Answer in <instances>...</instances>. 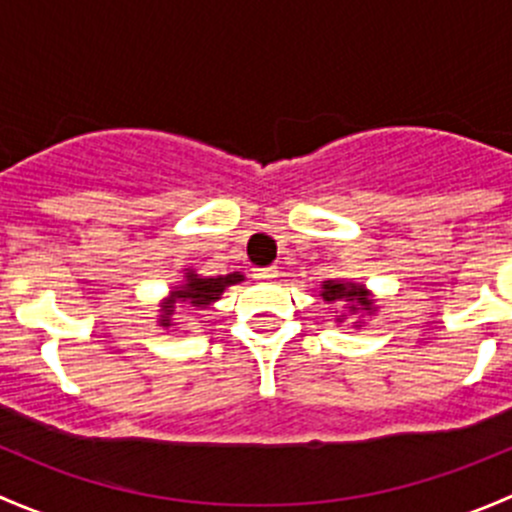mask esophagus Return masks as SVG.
Wrapping results in <instances>:
<instances>
[{
  "instance_id": "esophagus-1",
  "label": "esophagus",
  "mask_w": 512,
  "mask_h": 512,
  "mask_svg": "<svg viewBox=\"0 0 512 512\" xmlns=\"http://www.w3.org/2000/svg\"><path fill=\"white\" fill-rule=\"evenodd\" d=\"M277 275H280V270H277L275 265L255 267V270H252V277H255V280H275Z\"/></svg>"
}]
</instances>
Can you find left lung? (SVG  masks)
Instances as JSON below:
<instances>
[{
    "instance_id": "8db88e82",
    "label": "left lung",
    "mask_w": 512,
    "mask_h": 512,
    "mask_svg": "<svg viewBox=\"0 0 512 512\" xmlns=\"http://www.w3.org/2000/svg\"><path fill=\"white\" fill-rule=\"evenodd\" d=\"M322 299L324 302H349L352 307H349V312H376L374 307V299H371L369 289L364 285H354V282H339V280H327L322 285ZM347 317V314H342V319ZM339 319V322H342ZM359 327V324H356Z\"/></svg>"
}]
</instances>
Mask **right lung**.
Segmentation results:
<instances>
[{"instance_id":"obj_1","label":"right lung","mask_w":512,"mask_h":512,"mask_svg":"<svg viewBox=\"0 0 512 512\" xmlns=\"http://www.w3.org/2000/svg\"><path fill=\"white\" fill-rule=\"evenodd\" d=\"M245 277L240 272H232V275H220V277H200L193 270L185 272V282L173 289L168 294L163 304H160V327L168 329L173 324V314L178 307H210L215 299H220V294L225 292V287L237 285Z\"/></svg>"}]
</instances>
